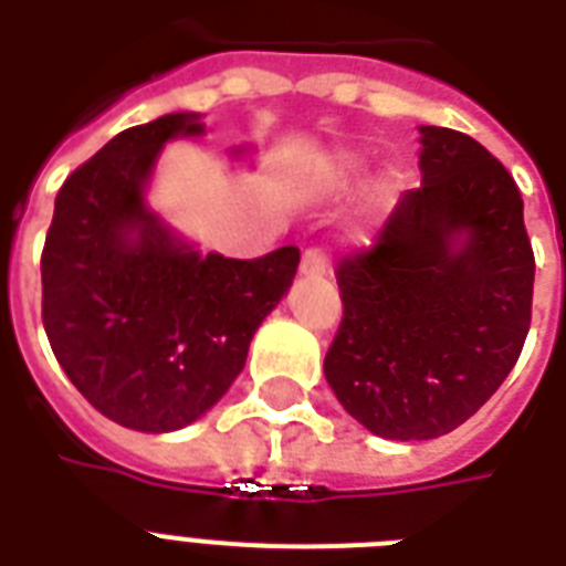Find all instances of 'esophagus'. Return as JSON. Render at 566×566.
<instances>
[{
    "mask_svg": "<svg viewBox=\"0 0 566 566\" xmlns=\"http://www.w3.org/2000/svg\"><path fill=\"white\" fill-rule=\"evenodd\" d=\"M326 270H328L326 258H323V252H317V249H308V252L302 255L300 273L305 275V279H311V275H323Z\"/></svg>",
    "mask_w": 566,
    "mask_h": 566,
    "instance_id": "esophagus-1",
    "label": "esophagus"
}]
</instances>
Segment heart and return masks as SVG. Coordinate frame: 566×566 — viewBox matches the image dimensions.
Masks as SVG:
<instances>
[{
  "label": "heart",
  "instance_id": "1",
  "mask_svg": "<svg viewBox=\"0 0 566 566\" xmlns=\"http://www.w3.org/2000/svg\"><path fill=\"white\" fill-rule=\"evenodd\" d=\"M364 172V158L353 153H337L328 155L326 161L319 164L314 176H311V188L317 193H344L346 188H353L358 176Z\"/></svg>",
  "mask_w": 566,
  "mask_h": 566
}]
</instances>
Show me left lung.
I'll use <instances>...</instances> for the list:
<instances>
[{"mask_svg":"<svg viewBox=\"0 0 566 566\" xmlns=\"http://www.w3.org/2000/svg\"><path fill=\"white\" fill-rule=\"evenodd\" d=\"M420 172L376 247L337 270L344 323L323 364L346 413L387 440L470 420L532 323L535 255L509 170L473 137L420 126Z\"/></svg>","mask_w":566,"mask_h":566,"instance_id":"8db88e82","label":"left lung"}]
</instances>
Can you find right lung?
<instances>
[{
	"label": "right lung",
	"instance_id": "right-lung-1",
	"mask_svg": "<svg viewBox=\"0 0 566 566\" xmlns=\"http://www.w3.org/2000/svg\"><path fill=\"white\" fill-rule=\"evenodd\" d=\"M176 111L119 132L57 190L40 275L43 328L78 394L126 429L179 431L220 402L300 249L255 261L202 252L149 205L164 146L202 137ZM243 161L249 146H234Z\"/></svg>",
	"mask_w": 566,
	"mask_h": 566
}]
</instances>
